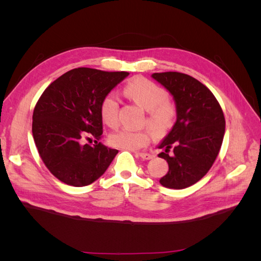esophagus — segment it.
I'll use <instances>...</instances> for the list:
<instances>
[{
  "label": "esophagus",
  "mask_w": 261,
  "mask_h": 261,
  "mask_svg": "<svg viewBox=\"0 0 261 261\" xmlns=\"http://www.w3.org/2000/svg\"><path fill=\"white\" fill-rule=\"evenodd\" d=\"M138 154H139V157H141L142 159H145V160H150L154 157L152 153H148V152H139Z\"/></svg>",
  "instance_id": "obj_1"
}]
</instances>
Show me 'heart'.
<instances>
[{
  "label": "heart",
  "instance_id": "1",
  "mask_svg": "<svg viewBox=\"0 0 261 261\" xmlns=\"http://www.w3.org/2000/svg\"><path fill=\"white\" fill-rule=\"evenodd\" d=\"M123 92L132 101L148 110L146 123L157 137H165L173 129L177 119V109L169 101L168 93L152 81L138 76L124 86ZM99 116L105 124L115 127L119 123V99L116 94L108 93L99 102ZM149 129H120L110 136V143L126 150H137L146 147L151 140Z\"/></svg>",
  "mask_w": 261,
  "mask_h": 261
}]
</instances>
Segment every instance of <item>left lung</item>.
I'll return each mask as SVG.
<instances>
[{"mask_svg":"<svg viewBox=\"0 0 261 261\" xmlns=\"http://www.w3.org/2000/svg\"><path fill=\"white\" fill-rule=\"evenodd\" d=\"M152 77L174 96L177 120L160 143L168 173L160 178L165 187L182 190L207 174L222 146L225 119L221 105L208 88L194 77L166 71Z\"/></svg>","mask_w":261,"mask_h":261,"instance_id":"8db88e82","label":"left lung"}]
</instances>
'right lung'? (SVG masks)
<instances>
[{
  "label": "right lung",
  "instance_id": "add662e5",
  "mask_svg": "<svg viewBox=\"0 0 261 261\" xmlns=\"http://www.w3.org/2000/svg\"><path fill=\"white\" fill-rule=\"evenodd\" d=\"M129 75L80 67L49 85L33 110L32 136L50 173L65 184H92L108 169L119 151L97 142L103 135L99 102ZM94 137L96 145H84Z\"/></svg>",
  "mask_w": 261,
  "mask_h": 261
}]
</instances>
